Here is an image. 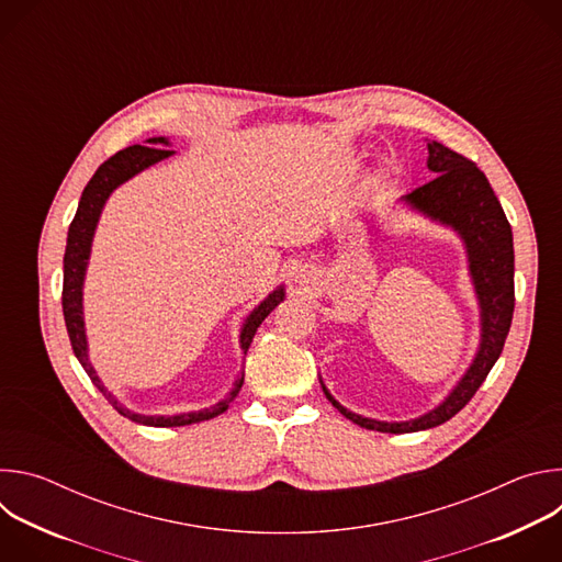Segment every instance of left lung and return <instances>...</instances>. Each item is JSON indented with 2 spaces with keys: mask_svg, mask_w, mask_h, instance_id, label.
I'll return each instance as SVG.
<instances>
[{
  "mask_svg": "<svg viewBox=\"0 0 562 562\" xmlns=\"http://www.w3.org/2000/svg\"><path fill=\"white\" fill-rule=\"evenodd\" d=\"M427 167L436 178L403 198L423 215L451 226L464 243L469 276L480 306V347L473 362L451 389V393L429 414L405 420L384 423L358 416L345 409L323 384L329 403L358 427L382 434H412L438 427L453 418L473 393L485 382L487 373L503 353L512 315H514V235L507 215L485 178L471 159L447 148L440 142H429Z\"/></svg>",
  "mask_w": 562,
  "mask_h": 562,
  "instance_id": "1",
  "label": "left lung"
}]
</instances>
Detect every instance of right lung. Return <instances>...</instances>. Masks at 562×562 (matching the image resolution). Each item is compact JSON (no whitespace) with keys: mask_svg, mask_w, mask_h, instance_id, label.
Here are the masks:
<instances>
[{"mask_svg":"<svg viewBox=\"0 0 562 562\" xmlns=\"http://www.w3.org/2000/svg\"><path fill=\"white\" fill-rule=\"evenodd\" d=\"M150 146H128L120 153H115L113 157H109L106 162L95 171V176L91 178V182L87 184L82 198H79V206L77 213L68 226V239H66V254H64V289H61V308H64V323H66V331L70 338V347L75 358L79 360V364L85 367V371L89 373L91 382L104 393V397L109 403L128 420L139 423V425H148V427H184V425H195V423H204L211 420L220 414H224L228 409V405L235 400V395L243 389L245 375H239L233 382V389L228 391V395L224 400H220L217 405L202 409V412H189V414H178V416H142V414H133L126 407H122L117 403V397L104 386V382L100 380L98 371L93 369L91 360H89V345H87V331H85V315H82V286H85V276H87V267H89V258H91V245H93V235H95V226L100 222L102 209L109 200V195L124 184L126 180H131L133 176H137L139 171L157 165L159 159H167L169 155H173V150H165L157 146H169L167 137H150L146 139ZM284 300V286H278L273 293H269L245 319L243 331H239V347L247 353L254 336L258 331V327L265 323V317Z\"/></svg>","mask_w":562,"mask_h":562,"instance_id":"add662e5","label":"right lung"}]
</instances>
